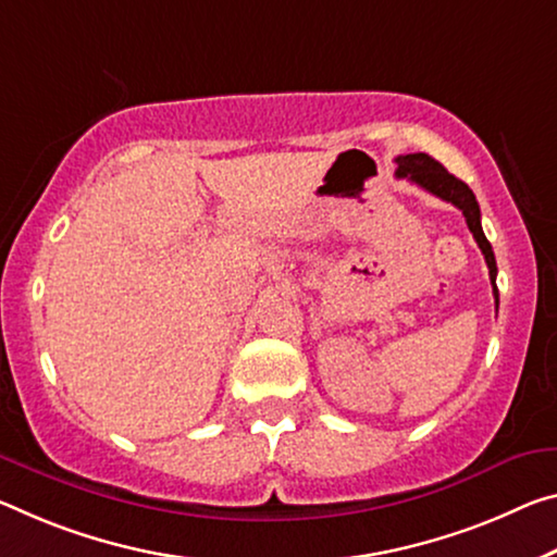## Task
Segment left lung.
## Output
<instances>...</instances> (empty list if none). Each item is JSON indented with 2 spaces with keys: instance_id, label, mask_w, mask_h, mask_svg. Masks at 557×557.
I'll use <instances>...</instances> for the list:
<instances>
[{
  "instance_id": "left-lung-1",
  "label": "left lung",
  "mask_w": 557,
  "mask_h": 557,
  "mask_svg": "<svg viewBox=\"0 0 557 557\" xmlns=\"http://www.w3.org/2000/svg\"><path fill=\"white\" fill-rule=\"evenodd\" d=\"M396 163H399V168H396V178H406V181L417 183L419 188L429 190L431 196H436L441 200L451 202V206H456L458 210H461L463 218H466V225H469V231L473 233L475 243H479V247H481L485 264H488L493 295H496V305H498L496 255H493V247H491L488 240H485V235H483L481 208H479V200H475V196H473V190L463 181H458L456 175L448 173L444 165H441L438 161H434V158L426 156V153L399 156V158H396Z\"/></svg>"
}]
</instances>
